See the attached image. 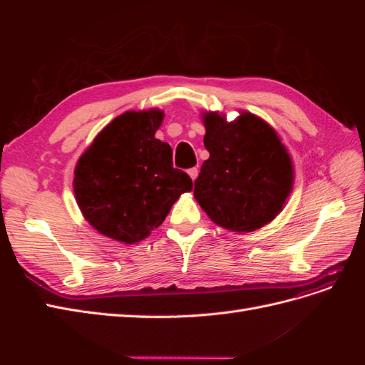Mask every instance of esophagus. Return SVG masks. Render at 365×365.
Masks as SVG:
<instances>
[{
  "mask_svg": "<svg viewBox=\"0 0 365 365\" xmlns=\"http://www.w3.org/2000/svg\"><path fill=\"white\" fill-rule=\"evenodd\" d=\"M187 173H189V176L192 178V181H195V180L197 178V169H196V168L189 169V170H187Z\"/></svg>",
  "mask_w": 365,
  "mask_h": 365,
  "instance_id": "34e87169",
  "label": "esophagus"
}]
</instances>
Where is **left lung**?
Segmentation results:
<instances>
[{"instance_id":"8db88e82","label":"left lung","mask_w":365,"mask_h":365,"mask_svg":"<svg viewBox=\"0 0 365 365\" xmlns=\"http://www.w3.org/2000/svg\"><path fill=\"white\" fill-rule=\"evenodd\" d=\"M201 117L210 158L195 181V200L216 225L235 233L268 225L294 187L292 158L277 130L248 111L233 121L219 111Z\"/></svg>"}]
</instances>
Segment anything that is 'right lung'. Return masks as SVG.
<instances>
[{
  "instance_id": "right-lung-1",
  "label": "right lung",
  "mask_w": 365,
  "mask_h": 365,
  "mask_svg": "<svg viewBox=\"0 0 365 365\" xmlns=\"http://www.w3.org/2000/svg\"><path fill=\"white\" fill-rule=\"evenodd\" d=\"M163 118L157 108L123 113L76 163L73 189L83 217L121 244L146 239L178 197L193 189L190 176L173 169L172 148L155 138Z\"/></svg>"
}]
</instances>
